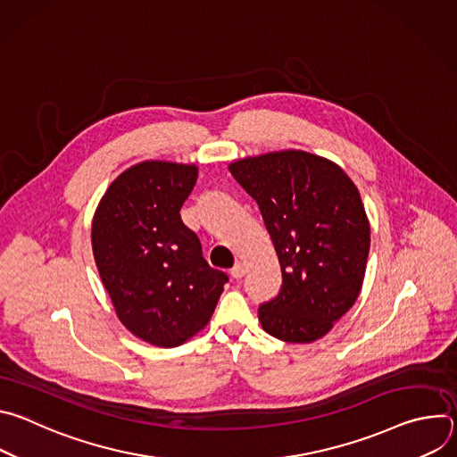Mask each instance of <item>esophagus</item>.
I'll use <instances>...</instances> for the list:
<instances>
[{
  "mask_svg": "<svg viewBox=\"0 0 457 457\" xmlns=\"http://www.w3.org/2000/svg\"><path fill=\"white\" fill-rule=\"evenodd\" d=\"M244 273H245V266H244L242 262H237L235 268L231 270V277H233L235 280H240V278L244 277Z\"/></svg>",
  "mask_w": 457,
  "mask_h": 457,
  "instance_id": "1",
  "label": "esophagus"
}]
</instances>
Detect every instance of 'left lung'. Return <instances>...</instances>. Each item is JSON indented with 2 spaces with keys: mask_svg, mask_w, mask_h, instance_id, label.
<instances>
[{
  "mask_svg": "<svg viewBox=\"0 0 457 457\" xmlns=\"http://www.w3.org/2000/svg\"><path fill=\"white\" fill-rule=\"evenodd\" d=\"M256 201L282 270L278 296L258 307L268 335L311 344L356 302L367 268L370 226L360 191L333 161L302 150L229 164Z\"/></svg>",
  "mask_w": 457,
  "mask_h": 457,
  "instance_id": "left-lung-1",
  "label": "left lung"
}]
</instances>
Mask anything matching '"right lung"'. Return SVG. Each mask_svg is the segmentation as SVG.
Instances as JSON below:
<instances>
[{
  "mask_svg": "<svg viewBox=\"0 0 457 457\" xmlns=\"http://www.w3.org/2000/svg\"><path fill=\"white\" fill-rule=\"evenodd\" d=\"M197 175L195 164L139 162L108 186L92 220L96 266L117 318L159 347L203 331L228 282L180 219Z\"/></svg>",
  "mask_w": 457,
  "mask_h": 457,
  "instance_id": "obj_1",
  "label": "right lung"
}]
</instances>
